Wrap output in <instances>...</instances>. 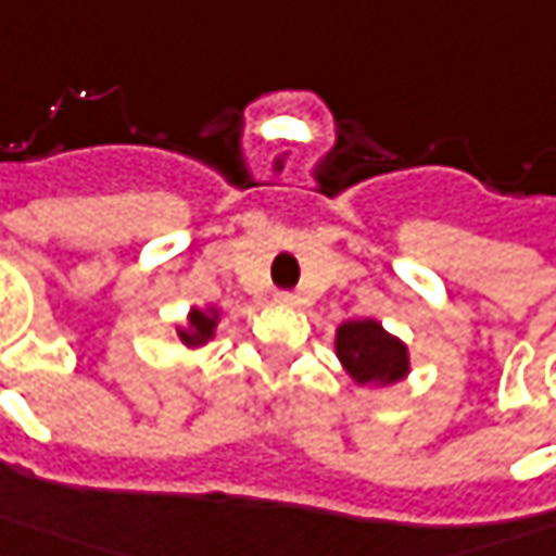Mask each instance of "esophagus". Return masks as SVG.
Wrapping results in <instances>:
<instances>
[{"mask_svg":"<svg viewBox=\"0 0 556 556\" xmlns=\"http://www.w3.org/2000/svg\"><path fill=\"white\" fill-rule=\"evenodd\" d=\"M277 302L279 304H295L299 302V295H295V292H277Z\"/></svg>","mask_w":556,"mask_h":556,"instance_id":"esophagus-1","label":"esophagus"}]
</instances>
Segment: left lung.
<instances>
[{
  "mask_svg": "<svg viewBox=\"0 0 556 556\" xmlns=\"http://www.w3.org/2000/svg\"><path fill=\"white\" fill-rule=\"evenodd\" d=\"M336 351L361 386L399 382L407 376V349L376 320H349L336 332Z\"/></svg>",
  "mask_w": 556,
  "mask_h": 556,
  "instance_id": "obj_1",
  "label": "left lung"
}]
</instances>
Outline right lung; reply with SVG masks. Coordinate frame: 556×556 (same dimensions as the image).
Segmentation results:
<instances>
[{
    "mask_svg": "<svg viewBox=\"0 0 556 556\" xmlns=\"http://www.w3.org/2000/svg\"><path fill=\"white\" fill-rule=\"evenodd\" d=\"M189 329H180V339L186 345H202L205 339H211V332H214V317H207L205 311H192L189 314Z\"/></svg>",
    "mask_w": 556,
    "mask_h": 556,
    "instance_id": "add662e5",
    "label": "right lung"
}]
</instances>
